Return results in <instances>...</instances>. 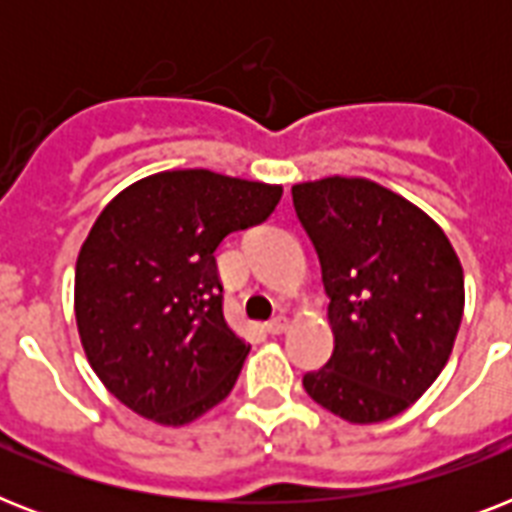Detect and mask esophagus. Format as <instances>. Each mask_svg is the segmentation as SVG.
Wrapping results in <instances>:
<instances>
[{
    "label": "esophagus",
    "instance_id": "esophagus-1",
    "mask_svg": "<svg viewBox=\"0 0 512 512\" xmlns=\"http://www.w3.org/2000/svg\"><path fill=\"white\" fill-rule=\"evenodd\" d=\"M287 329H289L287 316H276V319H271L268 324H265V332H268V335H281V332H287Z\"/></svg>",
    "mask_w": 512,
    "mask_h": 512
}]
</instances>
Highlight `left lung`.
<instances>
[{"label":"left lung","instance_id":"left-lung-1","mask_svg":"<svg viewBox=\"0 0 512 512\" xmlns=\"http://www.w3.org/2000/svg\"><path fill=\"white\" fill-rule=\"evenodd\" d=\"M329 295L335 350L305 393L353 425L396 417L436 382L465 311L460 257L441 225L366 177L292 185Z\"/></svg>","mask_w":512,"mask_h":512}]
</instances>
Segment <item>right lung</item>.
Masks as SVG:
<instances>
[{
  "label": "right lung",
  "instance_id": "add662e5",
  "mask_svg": "<svg viewBox=\"0 0 512 512\" xmlns=\"http://www.w3.org/2000/svg\"><path fill=\"white\" fill-rule=\"evenodd\" d=\"M281 191L167 170L103 207L76 257L74 313L92 372L127 409L180 428L231 393L249 342L223 316L215 249L263 223Z\"/></svg>",
  "mask_w": 512,
  "mask_h": 512
}]
</instances>
